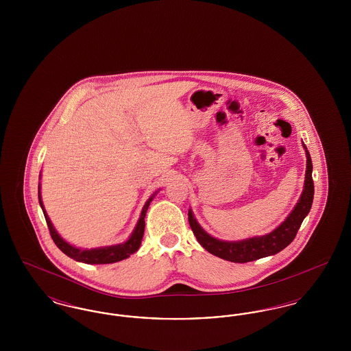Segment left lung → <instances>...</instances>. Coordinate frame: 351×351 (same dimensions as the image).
<instances>
[{
  "mask_svg": "<svg viewBox=\"0 0 351 351\" xmlns=\"http://www.w3.org/2000/svg\"><path fill=\"white\" fill-rule=\"evenodd\" d=\"M305 152H306V173H305L304 191L301 193L298 205L279 228H276L274 232L266 234L263 237H254L239 242H225V241H218L216 238L210 237L206 232H204L200 225L197 223V221L193 217L192 212L189 210L188 221L192 232L196 235L201 246L218 258L234 262V263H247L268 255L278 254L279 251L285 249L295 239L296 234L300 229L301 223L309 213L313 202L315 184L312 179V159L306 147H305Z\"/></svg>",
  "mask_w": 351,
  "mask_h": 351,
  "instance_id": "obj_1",
  "label": "left lung"
}]
</instances>
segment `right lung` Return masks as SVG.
<instances>
[{"label": "right lung", "instance_id": "1", "mask_svg": "<svg viewBox=\"0 0 351 351\" xmlns=\"http://www.w3.org/2000/svg\"><path fill=\"white\" fill-rule=\"evenodd\" d=\"M39 191H38V196H39V204L42 206V210H43V215L46 218V222H47V226H49V230H50L51 238L52 241L55 242V245L63 251L67 256L77 261V262H83L86 265H108V263H116L119 261H123L126 258H129L132 254H134L135 251L139 249L141 246V242H142V238H143V233H145V216H146V212H147V208L150 205L152 197L149 199V201L145 204L143 206V210L141 213V218L134 229L132 237L125 242V243H121V245H116V246H110V247H100V249H92V250H80V249H76L73 246H71L69 243H67L63 238H60V235L56 233V230L53 229L52 223H51L50 218L46 215V210L43 208V204H42V199H40V184H39Z\"/></svg>", "mask_w": 351, "mask_h": 351}]
</instances>
